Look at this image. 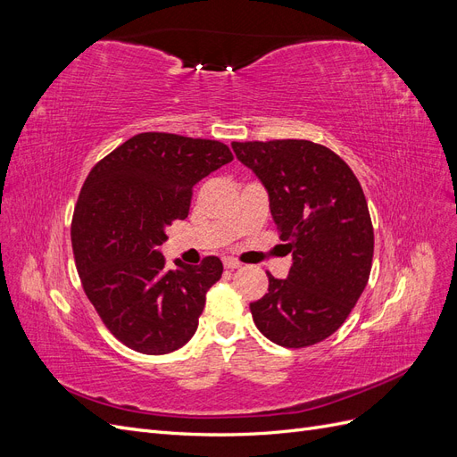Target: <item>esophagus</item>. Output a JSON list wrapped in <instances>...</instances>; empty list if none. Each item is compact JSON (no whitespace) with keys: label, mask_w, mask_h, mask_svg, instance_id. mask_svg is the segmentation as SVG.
Wrapping results in <instances>:
<instances>
[{"label":"esophagus","mask_w":457,"mask_h":457,"mask_svg":"<svg viewBox=\"0 0 457 457\" xmlns=\"http://www.w3.org/2000/svg\"><path fill=\"white\" fill-rule=\"evenodd\" d=\"M223 265H225V269L234 270V269H240L242 262L237 261V259H232V257H225V259H223Z\"/></svg>","instance_id":"esophagus-1"}]
</instances>
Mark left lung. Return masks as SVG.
I'll list each match as a JSON object with an SVG mask.
<instances>
[{"mask_svg":"<svg viewBox=\"0 0 457 457\" xmlns=\"http://www.w3.org/2000/svg\"><path fill=\"white\" fill-rule=\"evenodd\" d=\"M237 158L269 192L270 215L292 253L286 280L269 276V294L250 303L267 339L301 349L347 320L370 278L373 227L353 170L311 141L232 143Z\"/></svg>","mask_w":457,"mask_h":457,"instance_id":"1","label":"left lung"}]
</instances>
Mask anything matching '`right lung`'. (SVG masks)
I'll return each instance as SVG.
<instances>
[{"label":"right lung","instance_id":"right-lung-1","mask_svg":"<svg viewBox=\"0 0 457 457\" xmlns=\"http://www.w3.org/2000/svg\"><path fill=\"white\" fill-rule=\"evenodd\" d=\"M232 162L227 145L173 133H139L87 175L72 219L81 286L104 326L143 354L181 349L198 328L219 257L165 267L160 245L188 215L192 188Z\"/></svg>","mask_w":457,"mask_h":457}]
</instances>
